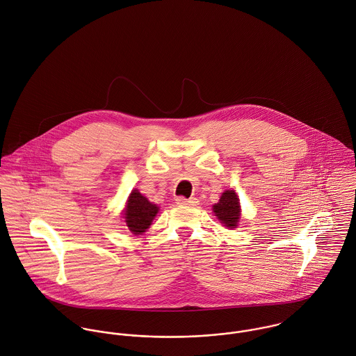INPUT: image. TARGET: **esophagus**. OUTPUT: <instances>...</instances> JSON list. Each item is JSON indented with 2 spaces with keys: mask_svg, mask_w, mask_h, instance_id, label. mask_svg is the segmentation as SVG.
Masks as SVG:
<instances>
[{
  "mask_svg": "<svg viewBox=\"0 0 356 356\" xmlns=\"http://www.w3.org/2000/svg\"><path fill=\"white\" fill-rule=\"evenodd\" d=\"M177 204H179V205H197L199 200H197L196 197H192V199L178 197V199H177Z\"/></svg>",
  "mask_w": 356,
  "mask_h": 356,
  "instance_id": "1",
  "label": "esophagus"
}]
</instances>
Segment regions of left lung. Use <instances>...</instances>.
I'll use <instances>...</instances> for the list:
<instances>
[{
  "label": "left lung",
  "instance_id": "left-lung-1",
  "mask_svg": "<svg viewBox=\"0 0 356 356\" xmlns=\"http://www.w3.org/2000/svg\"><path fill=\"white\" fill-rule=\"evenodd\" d=\"M212 211L215 212V216L219 219V222L223 223V226L227 229L237 227L241 215L238 196L234 191H225L219 202L212 205Z\"/></svg>",
  "mask_w": 356,
  "mask_h": 356
}]
</instances>
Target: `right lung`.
<instances>
[{"label": "right lung", "mask_w": 356, "mask_h": 356, "mask_svg": "<svg viewBox=\"0 0 356 356\" xmlns=\"http://www.w3.org/2000/svg\"><path fill=\"white\" fill-rule=\"evenodd\" d=\"M159 212V207L144 197L137 189H134L124 208V222L133 234H143L152 225V220Z\"/></svg>", "instance_id": "add662e5"}]
</instances>
